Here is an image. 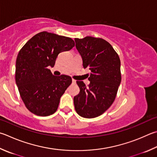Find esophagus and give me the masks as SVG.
Returning a JSON list of instances; mask_svg holds the SVG:
<instances>
[{"label": "esophagus", "instance_id": "obj_1", "mask_svg": "<svg viewBox=\"0 0 157 157\" xmlns=\"http://www.w3.org/2000/svg\"><path fill=\"white\" fill-rule=\"evenodd\" d=\"M75 82H76V80H75V79H72V83H73V84H75Z\"/></svg>", "mask_w": 157, "mask_h": 157}]
</instances>
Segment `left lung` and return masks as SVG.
I'll return each instance as SVG.
<instances>
[{
    "label": "left lung",
    "mask_w": 157,
    "mask_h": 157,
    "mask_svg": "<svg viewBox=\"0 0 157 157\" xmlns=\"http://www.w3.org/2000/svg\"><path fill=\"white\" fill-rule=\"evenodd\" d=\"M75 42L84 68H88L91 73L88 86L77 81L80 90L74 97V106L82 117H97L115 100L121 80L120 59L109 42L102 38L86 36L75 38Z\"/></svg>",
    "instance_id": "8db88e82"
}]
</instances>
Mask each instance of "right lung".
Here are the masks:
<instances>
[{
	"mask_svg": "<svg viewBox=\"0 0 157 157\" xmlns=\"http://www.w3.org/2000/svg\"><path fill=\"white\" fill-rule=\"evenodd\" d=\"M75 46L71 38L47 31L33 36L19 51L16 62V83L25 106L38 116L56 112L59 99L72 82L69 75H53L58 54Z\"/></svg>",
	"mask_w": 157,
	"mask_h": 157,
	"instance_id": "right-lung-1",
	"label": "right lung"
}]
</instances>
